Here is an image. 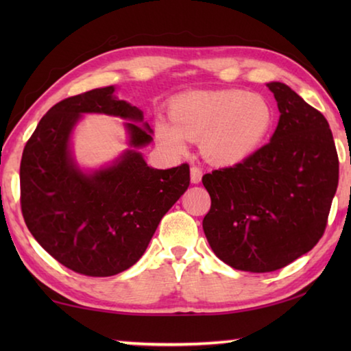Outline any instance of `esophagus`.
<instances>
[{"mask_svg":"<svg viewBox=\"0 0 351 351\" xmlns=\"http://www.w3.org/2000/svg\"><path fill=\"white\" fill-rule=\"evenodd\" d=\"M201 178H203V171H201V169L197 167V165H193V167L190 169V181L193 184H198L201 181Z\"/></svg>","mask_w":351,"mask_h":351,"instance_id":"1","label":"esophagus"}]
</instances>
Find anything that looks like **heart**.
Masks as SVG:
<instances>
[{
	"mask_svg": "<svg viewBox=\"0 0 351 351\" xmlns=\"http://www.w3.org/2000/svg\"><path fill=\"white\" fill-rule=\"evenodd\" d=\"M173 123L158 119L154 132L165 150L187 152L189 139H199L206 158L218 165H235L261 145L272 125L271 105L258 94L241 90L197 91L170 104Z\"/></svg>",
	"mask_w": 351,
	"mask_h": 351,
	"instance_id": "1",
	"label": "heart"
}]
</instances>
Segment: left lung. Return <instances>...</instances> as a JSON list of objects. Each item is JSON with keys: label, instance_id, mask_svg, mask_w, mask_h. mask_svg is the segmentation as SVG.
<instances>
[{"label": "left lung", "instance_id": "8db88e82", "mask_svg": "<svg viewBox=\"0 0 351 351\" xmlns=\"http://www.w3.org/2000/svg\"><path fill=\"white\" fill-rule=\"evenodd\" d=\"M280 119L268 144L232 167L203 176L210 210L203 229L234 269L271 272L317 245L339 182L328 122L280 82L268 83Z\"/></svg>", "mask_w": 351, "mask_h": 351}]
</instances>
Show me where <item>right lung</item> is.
I'll use <instances>...</instances> for the list:
<instances>
[{
	"mask_svg": "<svg viewBox=\"0 0 351 351\" xmlns=\"http://www.w3.org/2000/svg\"><path fill=\"white\" fill-rule=\"evenodd\" d=\"M114 86L62 100L41 117L20 165L21 212L34 239L58 263L90 277L128 269L150 243L161 218L190 184L189 164L158 170L136 150L153 141L139 108L114 97ZM83 112L133 120L128 151L106 169L83 174L69 138Z\"/></svg>",
	"mask_w": 351,
	"mask_h": 351,
	"instance_id": "add662e5",
	"label": "right lung"
}]
</instances>
